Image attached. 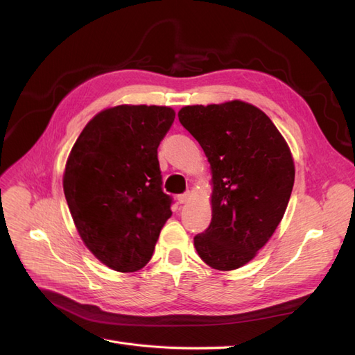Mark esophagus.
I'll use <instances>...</instances> for the list:
<instances>
[{
    "label": "esophagus",
    "instance_id": "esophagus-1",
    "mask_svg": "<svg viewBox=\"0 0 355 355\" xmlns=\"http://www.w3.org/2000/svg\"><path fill=\"white\" fill-rule=\"evenodd\" d=\"M189 200H191V192H189V191L184 192V194H179V196H178V202H179V204H185V202H188Z\"/></svg>",
    "mask_w": 355,
    "mask_h": 355
}]
</instances>
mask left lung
Wrapping results in <instances>:
<instances>
[{
	"label": "left lung",
	"mask_w": 355,
	"mask_h": 355,
	"mask_svg": "<svg viewBox=\"0 0 355 355\" xmlns=\"http://www.w3.org/2000/svg\"><path fill=\"white\" fill-rule=\"evenodd\" d=\"M180 124L211 168V222L198 256L219 271L250 262L282 222L295 184L292 153L265 112L241 101L184 106Z\"/></svg>",
	"instance_id": "1"
}]
</instances>
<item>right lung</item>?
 Masks as SVG:
<instances>
[{"mask_svg": "<svg viewBox=\"0 0 355 355\" xmlns=\"http://www.w3.org/2000/svg\"><path fill=\"white\" fill-rule=\"evenodd\" d=\"M168 106L120 105L83 128L63 173V192L81 240L118 272L153 257L171 216L157 149L175 121Z\"/></svg>", "mask_w": 355, "mask_h": 355, "instance_id": "1", "label": "right lung"}]
</instances>
